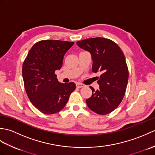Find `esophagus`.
I'll return each mask as SVG.
<instances>
[{"mask_svg":"<svg viewBox=\"0 0 155 155\" xmlns=\"http://www.w3.org/2000/svg\"><path fill=\"white\" fill-rule=\"evenodd\" d=\"M76 86H77V87H78V88H82V87H84L85 85L82 84V83H77V84H76Z\"/></svg>","mask_w":155,"mask_h":155,"instance_id":"obj_1","label":"esophagus"}]
</instances>
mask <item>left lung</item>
Instances as JSON below:
<instances>
[{"label":"left lung","instance_id":"8db88e82","mask_svg":"<svg viewBox=\"0 0 155 155\" xmlns=\"http://www.w3.org/2000/svg\"><path fill=\"white\" fill-rule=\"evenodd\" d=\"M88 51L93 60L92 71L99 72L97 83L99 88L86 100L87 106L98 114H107L118 107L124 96L128 80V70L120 48L109 39L97 37L77 42Z\"/></svg>","mask_w":155,"mask_h":155}]
</instances>
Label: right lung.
<instances>
[{
    "label": "right lung",
    "mask_w": 155,
    "mask_h": 155,
    "mask_svg": "<svg viewBox=\"0 0 155 155\" xmlns=\"http://www.w3.org/2000/svg\"><path fill=\"white\" fill-rule=\"evenodd\" d=\"M73 42L45 40L35 44L22 64L26 93L32 104L46 114L61 111L76 88L74 83H61L55 71L60 70L66 52Z\"/></svg>",
    "instance_id": "obj_1"
}]
</instances>
